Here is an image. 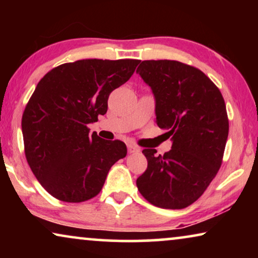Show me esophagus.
<instances>
[{
  "label": "esophagus",
  "instance_id": "1",
  "mask_svg": "<svg viewBox=\"0 0 258 258\" xmlns=\"http://www.w3.org/2000/svg\"><path fill=\"white\" fill-rule=\"evenodd\" d=\"M126 148H128V153L129 154H136V153H140V148L135 146V144L133 143H128L126 144Z\"/></svg>",
  "mask_w": 258,
  "mask_h": 258
}]
</instances>
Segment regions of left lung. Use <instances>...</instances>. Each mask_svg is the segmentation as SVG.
I'll use <instances>...</instances> for the list:
<instances>
[{"instance_id": "1", "label": "left lung", "mask_w": 258, "mask_h": 258, "mask_svg": "<svg viewBox=\"0 0 258 258\" xmlns=\"http://www.w3.org/2000/svg\"><path fill=\"white\" fill-rule=\"evenodd\" d=\"M136 73L151 88L156 123L171 136V149H144L148 168L137 178L154 206L183 209L206 191L216 176L229 134L221 91L206 74L178 61H143Z\"/></svg>"}]
</instances>
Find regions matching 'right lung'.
<instances>
[{"label":"right lung","mask_w":258,"mask_h":258,"mask_svg":"<svg viewBox=\"0 0 258 258\" xmlns=\"http://www.w3.org/2000/svg\"><path fill=\"white\" fill-rule=\"evenodd\" d=\"M139 59H80L45 74L22 116L24 153L41 185L63 202L101 191L112 164L125 157L122 141H105L88 124L108 110L109 95L135 72Z\"/></svg>","instance_id":"1"}]
</instances>
